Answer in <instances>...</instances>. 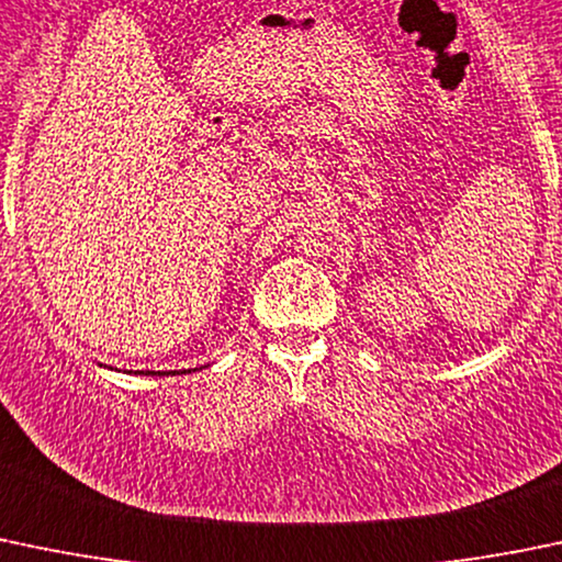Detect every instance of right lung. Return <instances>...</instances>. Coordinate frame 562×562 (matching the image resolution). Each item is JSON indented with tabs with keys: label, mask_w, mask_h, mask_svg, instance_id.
I'll list each match as a JSON object with an SVG mask.
<instances>
[{
	"label": "right lung",
	"mask_w": 562,
	"mask_h": 562,
	"mask_svg": "<svg viewBox=\"0 0 562 562\" xmlns=\"http://www.w3.org/2000/svg\"><path fill=\"white\" fill-rule=\"evenodd\" d=\"M183 373H187V370H183Z\"/></svg>",
	"instance_id": "right-lung-1"
}]
</instances>
